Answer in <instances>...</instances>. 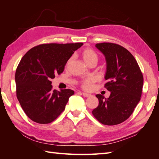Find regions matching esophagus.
Instances as JSON below:
<instances>
[{"label":"esophagus","instance_id":"1","mask_svg":"<svg viewBox=\"0 0 159 159\" xmlns=\"http://www.w3.org/2000/svg\"><path fill=\"white\" fill-rule=\"evenodd\" d=\"M82 95L84 96V97H90V96L91 95V94H89V93H82Z\"/></svg>","mask_w":159,"mask_h":159}]
</instances>
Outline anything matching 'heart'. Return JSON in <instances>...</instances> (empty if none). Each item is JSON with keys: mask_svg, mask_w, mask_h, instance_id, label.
Listing matches in <instances>:
<instances>
[{"mask_svg": "<svg viewBox=\"0 0 159 159\" xmlns=\"http://www.w3.org/2000/svg\"><path fill=\"white\" fill-rule=\"evenodd\" d=\"M81 55H82V57L84 60L85 61V62L88 65H89L91 62H92L93 61H98V55L91 48H85L83 50L82 53H81ZM71 59H70L68 61V64L70 63ZM94 81V80L93 78H88L86 79L85 80H84L82 83V87L84 89H90L91 88H92V85Z\"/></svg>", "mask_w": 159, "mask_h": 159, "instance_id": "obj_1", "label": "heart"}]
</instances>
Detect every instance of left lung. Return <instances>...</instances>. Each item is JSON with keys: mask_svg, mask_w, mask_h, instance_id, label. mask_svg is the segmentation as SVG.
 <instances>
[{"mask_svg": "<svg viewBox=\"0 0 159 159\" xmlns=\"http://www.w3.org/2000/svg\"><path fill=\"white\" fill-rule=\"evenodd\" d=\"M95 47L106 61L105 87L111 92L106 99L97 94L98 106L93 116L106 125H115L127 120L141 99L143 76L135 58L127 49L113 43H100Z\"/></svg>", "mask_w": 159, "mask_h": 159, "instance_id": "obj_1", "label": "left lung"}]
</instances>
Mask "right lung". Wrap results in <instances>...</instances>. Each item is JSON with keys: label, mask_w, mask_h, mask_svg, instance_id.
Segmentation results:
<instances>
[{"label": "right lung", "mask_w": 159, "mask_h": 159, "mask_svg": "<svg viewBox=\"0 0 159 159\" xmlns=\"http://www.w3.org/2000/svg\"><path fill=\"white\" fill-rule=\"evenodd\" d=\"M83 43L46 44L22 57L15 74L16 96L27 116L40 124L52 122L65 109L74 91L53 90L51 79L64 71L67 61Z\"/></svg>", "instance_id": "1"}]
</instances>
